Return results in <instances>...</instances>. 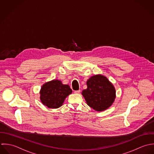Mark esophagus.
<instances>
[{"mask_svg":"<svg viewBox=\"0 0 154 154\" xmlns=\"http://www.w3.org/2000/svg\"><path fill=\"white\" fill-rule=\"evenodd\" d=\"M80 93V90H79V91H74V93H75V94H79Z\"/></svg>","mask_w":154,"mask_h":154,"instance_id":"esophagus-1","label":"esophagus"}]
</instances>
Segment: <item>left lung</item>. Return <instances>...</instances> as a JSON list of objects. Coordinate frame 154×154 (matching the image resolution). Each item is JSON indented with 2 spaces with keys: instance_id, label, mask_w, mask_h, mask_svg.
Segmentation results:
<instances>
[{
  "instance_id": "8db88e82",
  "label": "left lung",
  "mask_w": 154,
  "mask_h": 154,
  "mask_svg": "<svg viewBox=\"0 0 154 154\" xmlns=\"http://www.w3.org/2000/svg\"><path fill=\"white\" fill-rule=\"evenodd\" d=\"M88 88L82 95L87 104L97 111H103L112 105L116 98V89L108 79L102 75H95L87 81Z\"/></svg>"
}]
</instances>
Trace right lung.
Masks as SVG:
<instances>
[{"label":"right lung","mask_w":154,"mask_h":154,"mask_svg":"<svg viewBox=\"0 0 154 154\" xmlns=\"http://www.w3.org/2000/svg\"><path fill=\"white\" fill-rule=\"evenodd\" d=\"M72 93L68 85H63L58 80H53L45 83L40 91L42 103L49 108L61 106L65 99Z\"/></svg>","instance_id":"add662e5"}]
</instances>
